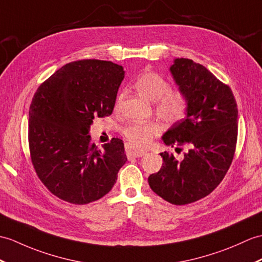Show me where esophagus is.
Listing matches in <instances>:
<instances>
[{"label": "esophagus", "instance_id": "obj_1", "mask_svg": "<svg viewBox=\"0 0 262 262\" xmlns=\"http://www.w3.org/2000/svg\"><path fill=\"white\" fill-rule=\"evenodd\" d=\"M146 153L145 149L137 148L133 145H127L126 146V154L128 159H133V157H141Z\"/></svg>", "mask_w": 262, "mask_h": 262}]
</instances>
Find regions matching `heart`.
<instances>
[{"instance_id":"b5f03b06","label":"heart","mask_w":262,"mask_h":262,"mask_svg":"<svg viewBox=\"0 0 262 262\" xmlns=\"http://www.w3.org/2000/svg\"><path fill=\"white\" fill-rule=\"evenodd\" d=\"M134 87L139 94L150 101H156V112L167 121H179L184 117L187 108V100L183 93L169 90V83L156 72L145 71L139 75ZM123 96L119 95L116 106L119 105ZM124 136L137 146L146 145L154 136L161 133V126L154 121L147 123H132L124 128Z\"/></svg>"}]
</instances>
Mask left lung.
Here are the masks:
<instances>
[{"instance_id":"left-lung-1","label":"left lung","mask_w":262,"mask_h":262,"mask_svg":"<svg viewBox=\"0 0 262 262\" xmlns=\"http://www.w3.org/2000/svg\"><path fill=\"white\" fill-rule=\"evenodd\" d=\"M169 72L187 108L162 139L172 147L186 145L188 150L181 161L161 153L164 163L149 175L148 184L167 202L184 205L209 195L227 174L238 136V108L230 87L204 66L178 58Z\"/></svg>"}]
</instances>
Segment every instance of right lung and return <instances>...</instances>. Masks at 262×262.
<instances>
[{"label": "right lung", "instance_id": "right-lung-1", "mask_svg": "<svg viewBox=\"0 0 262 262\" xmlns=\"http://www.w3.org/2000/svg\"><path fill=\"white\" fill-rule=\"evenodd\" d=\"M125 77L121 66L102 60L67 63L41 84L29 111V146L36 174L49 191L72 204L101 199L127 161L113 138L98 149L90 142L95 117L112 115Z\"/></svg>", "mask_w": 262, "mask_h": 262}]
</instances>
